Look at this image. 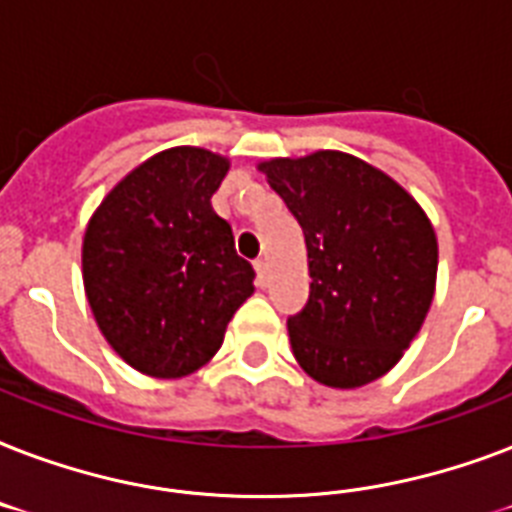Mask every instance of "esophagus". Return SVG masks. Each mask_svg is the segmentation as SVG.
<instances>
[{
  "mask_svg": "<svg viewBox=\"0 0 512 512\" xmlns=\"http://www.w3.org/2000/svg\"><path fill=\"white\" fill-rule=\"evenodd\" d=\"M255 273H257V287H265V281H268V263H265L263 257L255 260Z\"/></svg>",
  "mask_w": 512,
  "mask_h": 512,
  "instance_id": "esophagus-1",
  "label": "esophagus"
}]
</instances>
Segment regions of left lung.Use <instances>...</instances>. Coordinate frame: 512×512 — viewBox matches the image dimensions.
<instances>
[{"label": "left lung", "instance_id": "left-lung-1", "mask_svg": "<svg viewBox=\"0 0 512 512\" xmlns=\"http://www.w3.org/2000/svg\"><path fill=\"white\" fill-rule=\"evenodd\" d=\"M305 233L311 292L289 316L297 364L329 388H361L404 356L436 289L433 225L409 193L340 151L260 164Z\"/></svg>", "mask_w": 512, "mask_h": 512}]
</instances>
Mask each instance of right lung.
<instances>
[{"instance_id": "right-lung-1", "label": "right lung", "mask_w": 512, "mask_h": 512, "mask_svg": "<svg viewBox=\"0 0 512 512\" xmlns=\"http://www.w3.org/2000/svg\"><path fill=\"white\" fill-rule=\"evenodd\" d=\"M228 162L204 148L162 151L92 215L84 289L111 348L151 377H185L215 356L255 287L233 231L209 199Z\"/></svg>"}]
</instances>
